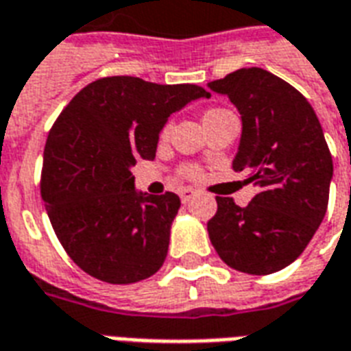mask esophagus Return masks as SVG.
Instances as JSON below:
<instances>
[{
    "instance_id": "esophagus-1",
    "label": "esophagus",
    "mask_w": 351,
    "mask_h": 351,
    "mask_svg": "<svg viewBox=\"0 0 351 351\" xmlns=\"http://www.w3.org/2000/svg\"><path fill=\"white\" fill-rule=\"evenodd\" d=\"M193 197H195V191H193V189L184 188L182 191H180V199H182V202H189Z\"/></svg>"
}]
</instances>
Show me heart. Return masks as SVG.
<instances>
[{
    "mask_svg": "<svg viewBox=\"0 0 351 351\" xmlns=\"http://www.w3.org/2000/svg\"><path fill=\"white\" fill-rule=\"evenodd\" d=\"M208 113H212V111H208ZM208 113H206V115H208ZM167 132H169V126H165L162 136H167ZM180 173H182L184 176H188V178H195V176H199V169H197L195 165H184Z\"/></svg>",
    "mask_w": 351,
    "mask_h": 351,
    "instance_id": "heart-1",
    "label": "heart"
}]
</instances>
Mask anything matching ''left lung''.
<instances>
[{"label":"left lung","mask_w":351,"mask_h":351,"mask_svg":"<svg viewBox=\"0 0 351 351\" xmlns=\"http://www.w3.org/2000/svg\"><path fill=\"white\" fill-rule=\"evenodd\" d=\"M208 87L240 111L232 169L258 188L245 208L215 197L210 241L230 268L274 274L303 253L328 210L333 160L324 130L307 98L268 70L240 69Z\"/></svg>","instance_id":"left-lung-1"}]
</instances>
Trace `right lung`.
Masks as SVG:
<instances>
[{
  "mask_svg": "<svg viewBox=\"0 0 351 351\" xmlns=\"http://www.w3.org/2000/svg\"><path fill=\"white\" fill-rule=\"evenodd\" d=\"M208 96L191 83L111 76L83 87L59 115L44 147L40 193L61 245L85 274L130 285L162 268L180 199L137 191L132 167L154 160L169 117Z\"/></svg>",
  "mask_w": 351,
  "mask_h": 351,
  "instance_id": "add662e5",
  "label": "right lung"
}]
</instances>
